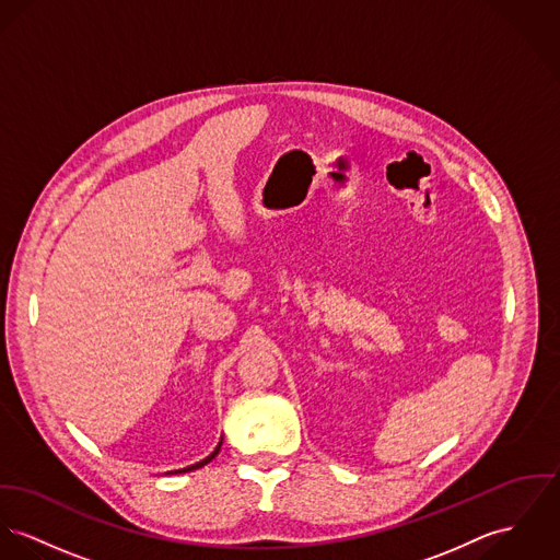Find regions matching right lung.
<instances>
[{
	"label": "right lung",
	"mask_w": 560,
	"mask_h": 560,
	"mask_svg": "<svg viewBox=\"0 0 560 560\" xmlns=\"http://www.w3.org/2000/svg\"><path fill=\"white\" fill-rule=\"evenodd\" d=\"M220 447H222V439H220V443L215 445V450H213V452H211L207 458L201 459V462H197V464H192V466H186V468H179V470H168V472H190V470H197V468H201V466L209 464L211 459L215 458V456L220 454ZM168 472H166V475H168Z\"/></svg>",
	"instance_id": "obj_1"
}]
</instances>
